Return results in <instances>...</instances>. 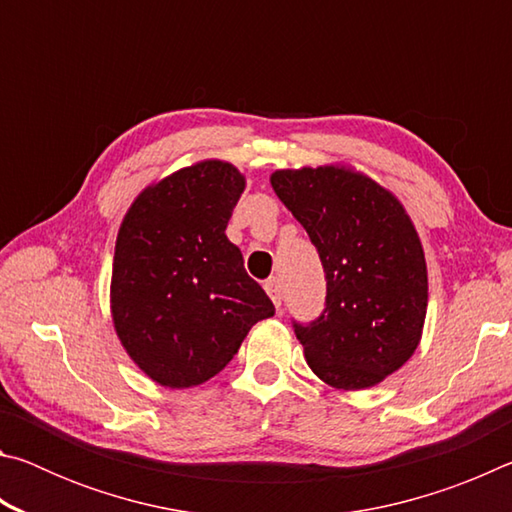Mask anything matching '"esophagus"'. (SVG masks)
<instances>
[{
  "mask_svg": "<svg viewBox=\"0 0 512 512\" xmlns=\"http://www.w3.org/2000/svg\"><path fill=\"white\" fill-rule=\"evenodd\" d=\"M264 289L268 293V298L273 300V305L280 309V305H282V282L277 280V277H271V280H266Z\"/></svg>",
  "mask_w": 512,
  "mask_h": 512,
  "instance_id": "obj_1",
  "label": "esophagus"
}]
</instances>
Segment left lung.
Here are the masks:
<instances>
[{
    "mask_svg": "<svg viewBox=\"0 0 512 512\" xmlns=\"http://www.w3.org/2000/svg\"><path fill=\"white\" fill-rule=\"evenodd\" d=\"M271 185L325 268L323 314L293 323L309 368L339 391L377 386L411 359L427 316V262L411 216L345 164L277 169Z\"/></svg>",
    "mask_w": 512,
    "mask_h": 512,
    "instance_id": "1",
    "label": "left lung"
}]
</instances>
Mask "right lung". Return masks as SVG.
Returning <instances> with one entry per match:
<instances>
[{"label":"right lung","mask_w":512,"mask_h":512,"mask_svg":"<svg viewBox=\"0 0 512 512\" xmlns=\"http://www.w3.org/2000/svg\"><path fill=\"white\" fill-rule=\"evenodd\" d=\"M244 189L235 164L201 160L142 189L119 225L112 325L155 384L192 388L219 375L250 327L275 314L225 237Z\"/></svg>","instance_id":"right-lung-1"}]
</instances>
